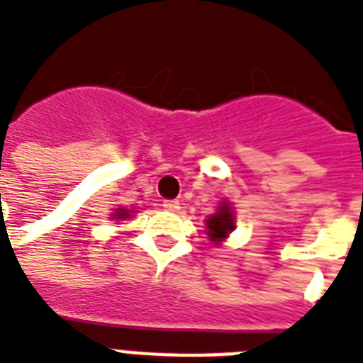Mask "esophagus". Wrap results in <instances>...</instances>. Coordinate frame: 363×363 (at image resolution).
Here are the masks:
<instances>
[{
    "mask_svg": "<svg viewBox=\"0 0 363 363\" xmlns=\"http://www.w3.org/2000/svg\"><path fill=\"white\" fill-rule=\"evenodd\" d=\"M164 209L167 211H179L181 209V203L177 199H165L164 201Z\"/></svg>",
    "mask_w": 363,
    "mask_h": 363,
    "instance_id": "obj_1",
    "label": "esophagus"
}]
</instances>
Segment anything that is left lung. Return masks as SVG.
I'll list each match as a JSON object with an SVG mask.
<instances>
[{
  "mask_svg": "<svg viewBox=\"0 0 363 363\" xmlns=\"http://www.w3.org/2000/svg\"><path fill=\"white\" fill-rule=\"evenodd\" d=\"M205 222H207V235L211 238V241L215 242H220L222 239L228 238V233L235 228L233 226V213L228 201H222L218 211L213 216H209V220Z\"/></svg>",
  "mask_w": 363,
  "mask_h": 363,
  "instance_id": "1",
  "label": "left lung"
}]
</instances>
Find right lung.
Here are the masks:
<instances>
[{
	"instance_id": "1",
	"label": "right lung",
	"mask_w": 363,
	"mask_h": 363,
	"mask_svg": "<svg viewBox=\"0 0 363 363\" xmlns=\"http://www.w3.org/2000/svg\"><path fill=\"white\" fill-rule=\"evenodd\" d=\"M128 216H130V211L125 209H116L113 213V218H128Z\"/></svg>"
}]
</instances>
